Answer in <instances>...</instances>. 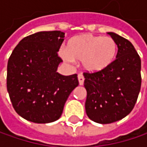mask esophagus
I'll return each mask as SVG.
<instances>
[{"label": "esophagus", "instance_id": "obj_1", "mask_svg": "<svg viewBox=\"0 0 147 147\" xmlns=\"http://www.w3.org/2000/svg\"><path fill=\"white\" fill-rule=\"evenodd\" d=\"M78 82H79V85H83V83H84V76L82 75V74H79L78 75Z\"/></svg>", "mask_w": 147, "mask_h": 147}]
</instances>
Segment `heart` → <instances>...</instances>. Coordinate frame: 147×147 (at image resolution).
<instances>
[{
    "mask_svg": "<svg viewBox=\"0 0 147 147\" xmlns=\"http://www.w3.org/2000/svg\"><path fill=\"white\" fill-rule=\"evenodd\" d=\"M117 53L118 45L112 37L82 34L71 38L60 56L68 62L82 61L84 71L98 73L114 63Z\"/></svg>",
    "mask_w": 147,
    "mask_h": 147,
    "instance_id": "heart-1",
    "label": "heart"
}]
</instances>
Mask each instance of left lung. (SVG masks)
<instances>
[{"label":"left lung","mask_w":147,"mask_h":147,"mask_svg":"<svg viewBox=\"0 0 147 147\" xmlns=\"http://www.w3.org/2000/svg\"><path fill=\"white\" fill-rule=\"evenodd\" d=\"M107 34L118 45L114 63L102 72L83 73L86 113L92 121L101 124L119 121L129 115L141 86V60L134 47L114 32Z\"/></svg>","instance_id":"obj_1"}]
</instances>
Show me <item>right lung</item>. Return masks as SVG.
<instances>
[{
  "mask_svg": "<svg viewBox=\"0 0 147 147\" xmlns=\"http://www.w3.org/2000/svg\"><path fill=\"white\" fill-rule=\"evenodd\" d=\"M65 38L59 30L40 31L22 39L7 63V88L16 112L36 123L58 120L73 89L77 75L57 72Z\"/></svg>",
  "mask_w": 147,
  "mask_h": 147,
  "instance_id": "add662e5",
  "label": "right lung"
}]
</instances>
